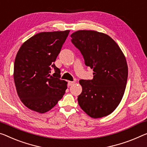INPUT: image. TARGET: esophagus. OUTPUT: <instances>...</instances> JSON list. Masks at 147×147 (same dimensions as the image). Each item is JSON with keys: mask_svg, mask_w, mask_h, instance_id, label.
<instances>
[{"mask_svg": "<svg viewBox=\"0 0 147 147\" xmlns=\"http://www.w3.org/2000/svg\"><path fill=\"white\" fill-rule=\"evenodd\" d=\"M74 83H75V81H68V86H71V85H73Z\"/></svg>", "mask_w": 147, "mask_h": 147, "instance_id": "obj_1", "label": "esophagus"}]
</instances>
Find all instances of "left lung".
<instances>
[{"instance_id": "1", "label": "left lung", "mask_w": 147, "mask_h": 147, "mask_svg": "<svg viewBox=\"0 0 147 147\" xmlns=\"http://www.w3.org/2000/svg\"><path fill=\"white\" fill-rule=\"evenodd\" d=\"M71 37L85 65L94 71L92 80L80 81L82 92L78 96L79 105L92 118L107 116L118 107L125 92L128 76L125 55L105 33L79 30Z\"/></svg>"}]
</instances>
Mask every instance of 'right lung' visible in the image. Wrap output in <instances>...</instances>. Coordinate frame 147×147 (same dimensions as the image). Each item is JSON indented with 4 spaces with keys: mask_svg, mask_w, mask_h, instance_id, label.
Masks as SVG:
<instances>
[{
    "mask_svg": "<svg viewBox=\"0 0 147 147\" xmlns=\"http://www.w3.org/2000/svg\"><path fill=\"white\" fill-rule=\"evenodd\" d=\"M69 30L41 32L25 41L15 58L13 80L19 98L29 109L43 114L62 98L67 82L54 62ZM55 73L51 74V68Z\"/></svg>",
    "mask_w": 147,
    "mask_h": 147,
    "instance_id": "right-lung-1",
    "label": "right lung"
}]
</instances>
